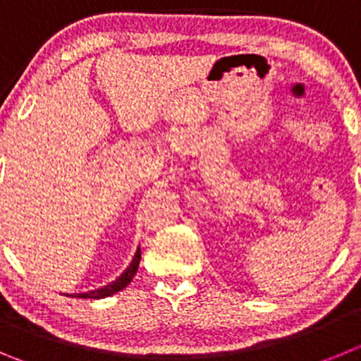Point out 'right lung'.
Instances as JSON below:
<instances>
[{
	"instance_id": "1",
	"label": "right lung",
	"mask_w": 361,
	"mask_h": 361,
	"mask_svg": "<svg viewBox=\"0 0 361 361\" xmlns=\"http://www.w3.org/2000/svg\"><path fill=\"white\" fill-rule=\"evenodd\" d=\"M139 262H140V247L137 249L133 260H131V264L128 265L126 271H124L123 274H121L119 278L116 279V281L109 283V285H106V287H103V288H97V290H90V292H87V294H82L80 298H83V299H103V298H109V295H114V294H117V292H121L123 288H126L128 285H130V281L133 279V276L137 274V269H139Z\"/></svg>"
}]
</instances>
